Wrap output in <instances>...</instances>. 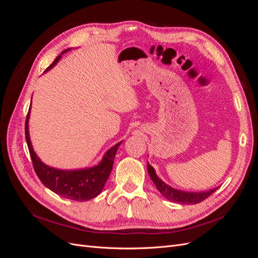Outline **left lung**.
<instances>
[{"mask_svg": "<svg viewBox=\"0 0 258 258\" xmlns=\"http://www.w3.org/2000/svg\"><path fill=\"white\" fill-rule=\"evenodd\" d=\"M147 171L148 174H150L152 181L154 184L157 187V189L165 196L168 200L177 202V204H182V205H196L199 204V202L204 201L207 199L209 196H211L218 187L213 189H210L207 191H200V192H189V191H183V190H178L173 188V187L169 186L165 182H162L161 179L156 174L154 168L147 163Z\"/></svg>", "mask_w": 258, "mask_h": 258, "instance_id": "1", "label": "left lung"}]
</instances>
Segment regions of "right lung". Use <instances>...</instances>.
Returning a JSON list of instances; mask_svg holds the SVG:
<instances>
[{"label":"right lung","mask_w":258,"mask_h":258,"mask_svg":"<svg viewBox=\"0 0 258 258\" xmlns=\"http://www.w3.org/2000/svg\"><path fill=\"white\" fill-rule=\"evenodd\" d=\"M68 50L70 49L63 50L61 54ZM61 54L54 59L52 63L46 69V71H48L53 66H56L61 58ZM29 117L30 110L26 118V140L34 171L38 178L41 179V182L54 194L74 201H87L98 196L102 191L107 178L111 174L117 148H118L121 142L117 143L110 148L98 166L80 170L54 169L46 166L44 162H42L33 150L29 136Z\"/></svg>","instance_id":"right-lung-1"}]
</instances>
